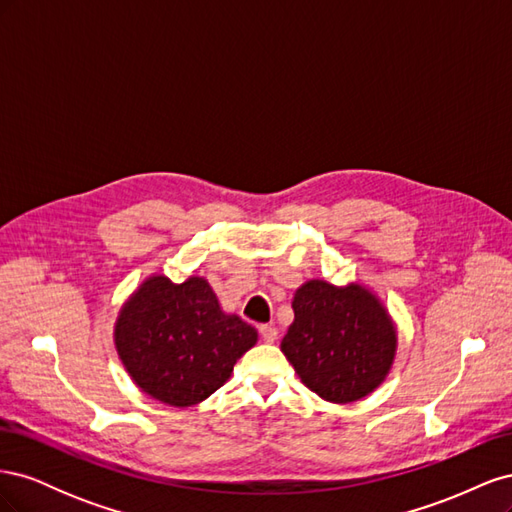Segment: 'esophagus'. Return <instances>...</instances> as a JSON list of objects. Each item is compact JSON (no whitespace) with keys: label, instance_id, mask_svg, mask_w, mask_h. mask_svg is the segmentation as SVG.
<instances>
[{"label":"esophagus","instance_id":"obj_1","mask_svg":"<svg viewBox=\"0 0 512 512\" xmlns=\"http://www.w3.org/2000/svg\"><path fill=\"white\" fill-rule=\"evenodd\" d=\"M260 335H262V339H265L267 344H273L275 339H277V329L273 327V324H262Z\"/></svg>","mask_w":512,"mask_h":512}]
</instances>
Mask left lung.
<instances>
[{
    "label": "left lung",
    "instance_id": "1",
    "mask_svg": "<svg viewBox=\"0 0 512 512\" xmlns=\"http://www.w3.org/2000/svg\"><path fill=\"white\" fill-rule=\"evenodd\" d=\"M292 309L280 348L309 391L331 404H352L389 376L397 327L367 286L309 280L294 292Z\"/></svg>",
    "mask_w": 512,
    "mask_h": 512
}]
</instances>
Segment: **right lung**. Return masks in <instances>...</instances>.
Masks as SVG:
<instances>
[{
	"label": "right lung",
	"instance_id": "obj_1",
	"mask_svg": "<svg viewBox=\"0 0 512 512\" xmlns=\"http://www.w3.org/2000/svg\"><path fill=\"white\" fill-rule=\"evenodd\" d=\"M115 348L132 382L173 408L205 401L256 346L258 331L226 314L205 277L151 275L121 305Z\"/></svg>",
	"mask_w": 512,
	"mask_h": 512
}]
</instances>
